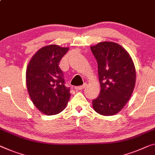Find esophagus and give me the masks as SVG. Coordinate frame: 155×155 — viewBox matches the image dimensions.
Segmentation results:
<instances>
[{"instance_id":"esophagus-1","label":"esophagus","mask_w":155,"mask_h":155,"mask_svg":"<svg viewBox=\"0 0 155 155\" xmlns=\"http://www.w3.org/2000/svg\"><path fill=\"white\" fill-rule=\"evenodd\" d=\"M85 86H86V84H84L83 85H81V86L76 87H75V89H77V90H81V89L84 88Z\"/></svg>"}]
</instances>
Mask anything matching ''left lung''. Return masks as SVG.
<instances>
[{"mask_svg": "<svg viewBox=\"0 0 155 155\" xmlns=\"http://www.w3.org/2000/svg\"><path fill=\"white\" fill-rule=\"evenodd\" d=\"M98 64L101 93L93 100L96 113L104 116L118 113L131 98L136 84V68L128 51L113 42L90 47Z\"/></svg>", "mask_w": 155, "mask_h": 155, "instance_id": "obj_1", "label": "left lung"}]
</instances>
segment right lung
Segmentation results:
<instances>
[{
  "label": "right lung",
  "mask_w": 155,
  "mask_h": 155,
  "mask_svg": "<svg viewBox=\"0 0 155 155\" xmlns=\"http://www.w3.org/2000/svg\"><path fill=\"white\" fill-rule=\"evenodd\" d=\"M69 48L50 45L40 48L29 61L26 87L33 104L42 113L57 115L66 107L71 93L65 86L59 64Z\"/></svg>",
  "instance_id": "obj_1"
}]
</instances>
